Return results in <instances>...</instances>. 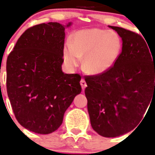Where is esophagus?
<instances>
[{"instance_id": "1", "label": "esophagus", "mask_w": 155, "mask_h": 155, "mask_svg": "<svg viewBox=\"0 0 155 155\" xmlns=\"http://www.w3.org/2000/svg\"><path fill=\"white\" fill-rule=\"evenodd\" d=\"M80 85H81V87H82L83 90H84L85 87H87V84H86V82H85L84 80H80Z\"/></svg>"}]
</instances>
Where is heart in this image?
I'll list each match as a JSON object with an SVG mask.
<instances>
[{
  "mask_svg": "<svg viewBox=\"0 0 155 155\" xmlns=\"http://www.w3.org/2000/svg\"><path fill=\"white\" fill-rule=\"evenodd\" d=\"M121 40L117 33L98 28L81 30L73 35L63 50V61L71 70L80 65L90 75H101L110 70L121 52Z\"/></svg>",
  "mask_w": 155,
  "mask_h": 155,
  "instance_id": "heart-1",
  "label": "heart"
}]
</instances>
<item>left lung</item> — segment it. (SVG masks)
Returning a JSON list of instances; mask_svg holds the SVG:
<instances>
[{
    "mask_svg": "<svg viewBox=\"0 0 155 155\" xmlns=\"http://www.w3.org/2000/svg\"><path fill=\"white\" fill-rule=\"evenodd\" d=\"M108 27L121 38V53L110 70L85 78L84 92L92 129L115 137L137 127L155 97V54L139 35Z\"/></svg>",
    "mask_w": 155,
    "mask_h": 155,
    "instance_id": "8db88e82",
    "label": "left lung"
}]
</instances>
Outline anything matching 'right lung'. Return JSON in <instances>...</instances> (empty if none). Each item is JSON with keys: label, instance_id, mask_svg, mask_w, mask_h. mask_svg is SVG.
I'll list each match as a JSON object with an SVG mask.
<instances>
[{"label": "right lung", "instance_id": "add662e5", "mask_svg": "<svg viewBox=\"0 0 155 155\" xmlns=\"http://www.w3.org/2000/svg\"><path fill=\"white\" fill-rule=\"evenodd\" d=\"M71 24L42 23L28 29L7 58L6 87L14 115L36 134L58 130L81 92L80 75L62 71L65 29Z\"/></svg>", "mask_w": 155, "mask_h": 155}]
</instances>
